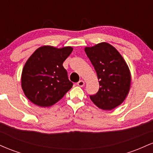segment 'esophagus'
Instances as JSON below:
<instances>
[{"label": "esophagus", "instance_id": "34e87169", "mask_svg": "<svg viewBox=\"0 0 153 153\" xmlns=\"http://www.w3.org/2000/svg\"><path fill=\"white\" fill-rule=\"evenodd\" d=\"M77 85H78V86H80V87H82L84 85H85V82H84L82 80H80V81L78 82Z\"/></svg>", "mask_w": 153, "mask_h": 153}]
</instances>
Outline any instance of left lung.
Segmentation results:
<instances>
[{"label":"left lung","mask_w":153,"mask_h":153,"mask_svg":"<svg viewBox=\"0 0 153 153\" xmlns=\"http://www.w3.org/2000/svg\"><path fill=\"white\" fill-rule=\"evenodd\" d=\"M97 73L100 88L90 99L103 110H112L124 102L131 85L129 67L115 47L107 42L85 47Z\"/></svg>","instance_id":"8db88e82"}]
</instances>
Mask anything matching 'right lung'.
<instances>
[{
  "label": "right lung",
  "instance_id": "add662e5",
  "mask_svg": "<svg viewBox=\"0 0 153 153\" xmlns=\"http://www.w3.org/2000/svg\"><path fill=\"white\" fill-rule=\"evenodd\" d=\"M73 50L72 47L45 45L27 59L22 70V88L31 102L41 107L51 106L73 87L62 65Z\"/></svg>",
  "mask_w": 153,
  "mask_h": 153
}]
</instances>
